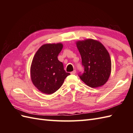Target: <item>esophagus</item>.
<instances>
[{
	"instance_id": "34e87169",
	"label": "esophagus",
	"mask_w": 133,
	"mask_h": 133,
	"mask_svg": "<svg viewBox=\"0 0 133 133\" xmlns=\"http://www.w3.org/2000/svg\"><path fill=\"white\" fill-rule=\"evenodd\" d=\"M75 73H76V70H74V71H72V72H71V74L74 75V74H75Z\"/></svg>"
}]
</instances>
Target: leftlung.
<instances>
[{"instance_id": "8db88e82", "label": "left lung", "mask_w": 133, "mask_h": 133, "mask_svg": "<svg viewBox=\"0 0 133 133\" xmlns=\"http://www.w3.org/2000/svg\"><path fill=\"white\" fill-rule=\"evenodd\" d=\"M77 46L82 58L83 72L79 77L87 86L92 88L103 85L111 73L110 55L103 45L93 39L77 42Z\"/></svg>"}]
</instances>
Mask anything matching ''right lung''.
Listing matches in <instances>:
<instances>
[{"label":"right lung","mask_w":133,"mask_h":133,"mask_svg":"<svg viewBox=\"0 0 133 133\" xmlns=\"http://www.w3.org/2000/svg\"><path fill=\"white\" fill-rule=\"evenodd\" d=\"M63 48L61 43L42 46L34 57L31 66V77L33 84L44 94H51L60 88L70 73L64 70L63 64L58 59Z\"/></svg>","instance_id":"1"}]
</instances>
